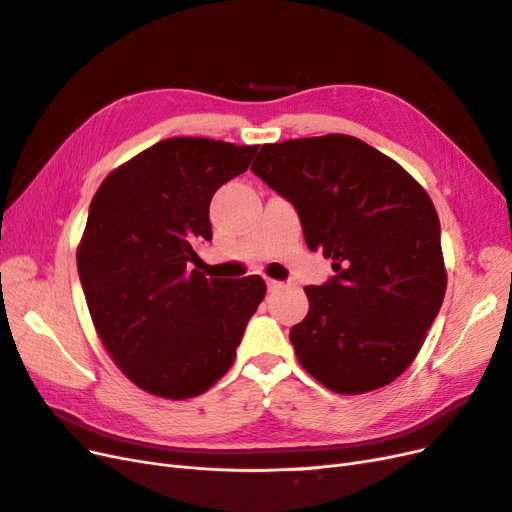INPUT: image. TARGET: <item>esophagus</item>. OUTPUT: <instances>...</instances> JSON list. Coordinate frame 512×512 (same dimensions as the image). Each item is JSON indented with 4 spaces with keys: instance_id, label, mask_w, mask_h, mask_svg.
<instances>
[{
    "instance_id": "esophagus-1",
    "label": "esophagus",
    "mask_w": 512,
    "mask_h": 512,
    "mask_svg": "<svg viewBox=\"0 0 512 512\" xmlns=\"http://www.w3.org/2000/svg\"><path fill=\"white\" fill-rule=\"evenodd\" d=\"M284 284L282 282H277V280H267V288L269 290H280Z\"/></svg>"
}]
</instances>
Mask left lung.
Wrapping results in <instances>:
<instances>
[{"label":"left lung","instance_id":"obj_1","mask_svg":"<svg viewBox=\"0 0 512 512\" xmlns=\"http://www.w3.org/2000/svg\"><path fill=\"white\" fill-rule=\"evenodd\" d=\"M254 175L297 209L305 243L335 275L307 286L290 329L299 363L329 391L359 395L404 374L446 290L440 220L404 168L354 136L262 145Z\"/></svg>","mask_w":512,"mask_h":512}]
</instances>
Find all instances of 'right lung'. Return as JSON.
<instances>
[{
    "label": "right lung",
    "instance_id": "1",
    "mask_svg": "<svg viewBox=\"0 0 512 512\" xmlns=\"http://www.w3.org/2000/svg\"><path fill=\"white\" fill-rule=\"evenodd\" d=\"M256 151L166 138L113 170L91 200L76 267L104 348L138 389L196 397L235 361L267 286L258 275L205 277L190 262L211 241L213 194Z\"/></svg>",
    "mask_w": 512,
    "mask_h": 512
}]
</instances>
